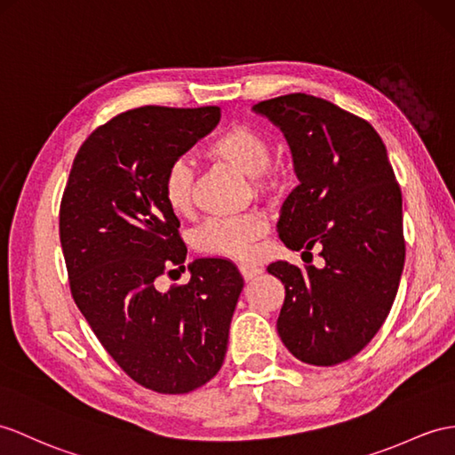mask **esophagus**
Here are the masks:
<instances>
[{
  "instance_id": "1",
  "label": "esophagus",
  "mask_w": 455,
  "mask_h": 455,
  "mask_svg": "<svg viewBox=\"0 0 455 455\" xmlns=\"http://www.w3.org/2000/svg\"><path fill=\"white\" fill-rule=\"evenodd\" d=\"M239 270H241V275H243V278H245V282L257 280L259 275L262 274V268H260L259 264H241V266H239Z\"/></svg>"
}]
</instances>
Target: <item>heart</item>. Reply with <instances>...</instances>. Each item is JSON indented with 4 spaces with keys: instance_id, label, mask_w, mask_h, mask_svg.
<instances>
[{
    "instance_id": "obj_1",
    "label": "heart",
    "mask_w": 455,
    "mask_h": 455,
    "mask_svg": "<svg viewBox=\"0 0 455 455\" xmlns=\"http://www.w3.org/2000/svg\"><path fill=\"white\" fill-rule=\"evenodd\" d=\"M210 158L234 165L251 177L259 193L274 185L270 172L272 147L262 132L247 125H234L220 132L206 147ZM162 198L175 216H187L193 208V172L183 160L173 162L164 173ZM268 231L262 214L249 212L239 216L210 218L193 231V247L201 252L234 260H249L257 252V241Z\"/></svg>"
}]
</instances>
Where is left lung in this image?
I'll return each mask as SVG.
<instances>
[{
	"label": "left lung",
	"mask_w": 455,
	"mask_h": 455,
	"mask_svg": "<svg viewBox=\"0 0 455 455\" xmlns=\"http://www.w3.org/2000/svg\"><path fill=\"white\" fill-rule=\"evenodd\" d=\"M252 109L282 129L299 180L280 239L324 259L323 268L268 266L285 287L275 326L293 357L331 367L357 355L394 305L405 262L400 185L374 127L328 100L295 92Z\"/></svg>",
	"instance_id": "8db88e82"
}]
</instances>
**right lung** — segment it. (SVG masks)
I'll list each match as a JSON object with an SVG mask.
<instances>
[{
    "instance_id": "1",
    "label": "right lung",
    "mask_w": 455,
    "mask_h": 455,
    "mask_svg": "<svg viewBox=\"0 0 455 455\" xmlns=\"http://www.w3.org/2000/svg\"><path fill=\"white\" fill-rule=\"evenodd\" d=\"M218 121V106L119 114L83 142L61 198L75 303L119 367L158 394H187L214 379L243 290L224 259L193 260L189 283L156 287L187 257L180 220L162 198L164 173Z\"/></svg>"
}]
</instances>
